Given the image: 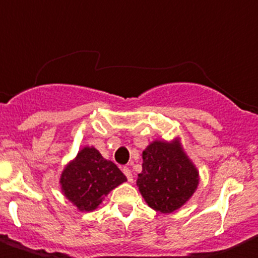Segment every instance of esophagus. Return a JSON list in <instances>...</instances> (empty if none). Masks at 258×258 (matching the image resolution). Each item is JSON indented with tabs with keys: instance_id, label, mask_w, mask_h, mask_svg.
Here are the masks:
<instances>
[{
	"instance_id": "34e87169",
	"label": "esophagus",
	"mask_w": 258,
	"mask_h": 258,
	"mask_svg": "<svg viewBox=\"0 0 258 258\" xmlns=\"http://www.w3.org/2000/svg\"><path fill=\"white\" fill-rule=\"evenodd\" d=\"M123 174L127 176V180H128V182H132V172L131 170H130V167H123Z\"/></svg>"
}]
</instances>
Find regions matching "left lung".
<instances>
[{"instance_id": "left-lung-1", "label": "left lung", "mask_w": 258, "mask_h": 258, "mask_svg": "<svg viewBox=\"0 0 258 258\" xmlns=\"http://www.w3.org/2000/svg\"><path fill=\"white\" fill-rule=\"evenodd\" d=\"M136 184L152 209L172 213L182 208L196 191L199 171L179 140H156L143 152V171Z\"/></svg>"}]
</instances>
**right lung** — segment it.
<instances>
[{"instance_id": "add662e5", "label": "right lung", "mask_w": 258, "mask_h": 258, "mask_svg": "<svg viewBox=\"0 0 258 258\" xmlns=\"http://www.w3.org/2000/svg\"><path fill=\"white\" fill-rule=\"evenodd\" d=\"M127 178L93 147H84L61 174V189L80 212H92Z\"/></svg>"}]
</instances>
